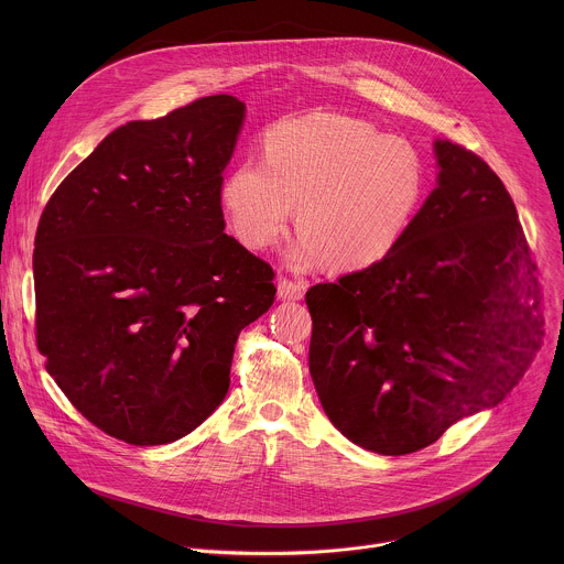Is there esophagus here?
I'll return each mask as SVG.
<instances>
[{
  "label": "esophagus",
  "instance_id": "34e87169",
  "mask_svg": "<svg viewBox=\"0 0 564 564\" xmlns=\"http://www.w3.org/2000/svg\"><path fill=\"white\" fill-rule=\"evenodd\" d=\"M304 291H306V284H302V282H295L289 278H280V282H278V297L284 302L302 300Z\"/></svg>",
  "mask_w": 564,
  "mask_h": 564
}]
</instances>
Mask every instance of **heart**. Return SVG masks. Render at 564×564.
Instances as JSON below:
<instances>
[{
  "label": "heart",
  "instance_id": "heart-1",
  "mask_svg": "<svg viewBox=\"0 0 564 564\" xmlns=\"http://www.w3.org/2000/svg\"><path fill=\"white\" fill-rule=\"evenodd\" d=\"M423 191L416 152L367 121L313 115L273 128L262 162L228 173L221 202L247 247L269 249L297 208L304 232L289 249L297 269L323 258L343 271L365 269L393 251Z\"/></svg>",
  "mask_w": 564,
  "mask_h": 564
}]
</instances>
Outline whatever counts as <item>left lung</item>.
Returning <instances> with one entry per match:
<instances>
[{"label": "left lung", "mask_w": 564, "mask_h": 564, "mask_svg": "<svg viewBox=\"0 0 564 564\" xmlns=\"http://www.w3.org/2000/svg\"><path fill=\"white\" fill-rule=\"evenodd\" d=\"M434 152L438 186L393 251L306 293L323 410L384 456L503 402L534 358L536 262L514 202L471 150L436 141Z\"/></svg>", "instance_id": "1"}]
</instances>
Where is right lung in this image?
Wrapping results in <instances>:
<instances>
[{
  "mask_svg": "<svg viewBox=\"0 0 564 564\" xmlns=\"http://www.w3.org/2000/svg\"><path fill=\"white\" fill-rule=\"evenodd\" d=\"M242 117L237 97L210 95L130 121L41 215L36 347L82 416L123 443L164 445L202 425L230 389L242 327L275 300L271 264L224 232Z\"/></svg>",
  "mask_w": 564,
  "mask_h": 564,
  "instance_id": "1",
  "label": "right lung"
}]
</instances>
